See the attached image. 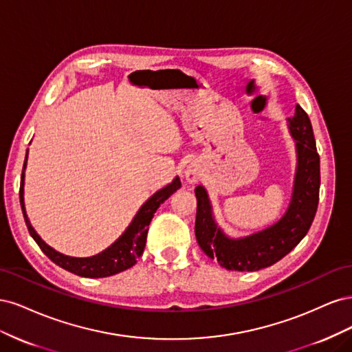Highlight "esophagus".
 Instances as JSON below:
<instances>
[{"mask_svg": "<svg viewBox=\"0 0 352 352\" xmlns=\"http://www.w3.org/2000/svg\"><path fill=\"white\" fill-rule=\"evenodd\" d=\"M199 177H201L199 168H198L195 164L188 166V168H186V179H188V182L195 184V182H198Z\"/></svg>", "mask_w": 352, "mask_h": 352, "instance_id": "esophagus-1", "label": "esophagus"}]
</instances>
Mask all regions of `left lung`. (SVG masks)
<instances>
[{
	"instance_id": "obj_1",
	"label": "left lung",
	"mask_w": 352,
	"mask_h": 352,
	"mask_svg": "<svg viewBox=\"0 0 352 352\" xmlns=\"http://www.w3.org/2000/svg\"><path fill=\"white\" fill-rule=\"evenodd\" d=\"M287 122L296 141L298 167L291 204L276 225L242 239L228 238L212 219L206 189L195 188L197 242L206 255L228 270L255 272L270 267L301 242L314 220L320 190V157L311 122L298 104L294 117Z\"/></svg>"
}]
</instances>
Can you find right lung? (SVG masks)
Returning a JSON list of instances; mask_svg holds the SVG:
<instances>
[{
    "mask_svg": "<svg viewBox=\"0 0 352 352\" xmlns=\"http://www.w3.org/2000/svg\"><path fill=\"white\" fill-rule=\"evenodd\" d=\"M26 160L28 154L25 158V164H23V172H22V184H20V206H22V211L25 216V221L28 230L30 233V236L35 239V242L39 245V248L42 250L47 257L54 261L60 267L65 270L74 273L78 276H83V278H107V276H113L116 273H120L126 269H131L132 265L136 264V260L141 257L145 243H146V233H148V226L154 217V212L160 207V204L172 195L173 192L180 188V179L176 177L172 184L167 185L166 188L160 189L158 192H155L150 199H148L145 204L141 207V210L138 211V214L132 220L129 228L126 229L123 235L117 239L111 247H109L105 251H102L98 255H94V257L88 258H74V257H67V255H63L57 252L56 250H52L51 247L42 241L38 233L34 230V228L30 226V221L26 216L25 211V202H23V184H25V168H26Z\"/></svg>",
    "mask_w": 352,
    "mask_h": 352,
    "instance_id": "add662e5",
    "label": "right lung"
}]
</instances>
